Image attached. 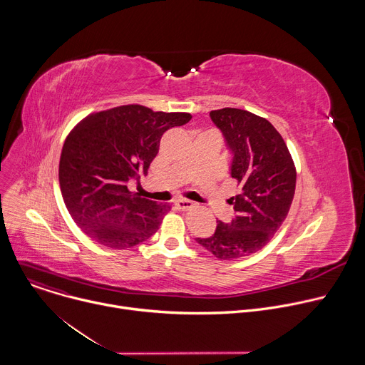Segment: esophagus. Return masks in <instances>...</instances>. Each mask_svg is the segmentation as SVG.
Segmentation results:
<instances>
[{
	"instance_id": "34e87169",
	"label": "esophagus",
	"mask_w": 365,
	"mask_h": 365,
	"mask_svg": "<svg viewBox=\"0 0 365 365\" xmlns=\"http://www.w3.org/2000/svg\"><path fill=\"white\" fill-rule=\"evenodd\" d=\"M175 205H176V207H178L179 211H189V210H192V207L195 206V203L192 200H187V199H178L175 202Z\"/></svg>"
}]
</instances>
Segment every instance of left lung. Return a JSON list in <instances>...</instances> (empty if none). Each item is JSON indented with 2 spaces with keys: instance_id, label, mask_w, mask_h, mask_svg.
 I'll list each match as a JSON object with an SVG mask.
<instances>
[{
  "instance_id": "obj_1",
  "label": "left lung",
  "mask_w": 365,
  "mask_h": 365,
  "mask_svg": "<svg viewBox=\"0 0 365 365\" xmlns=\"http://www.w3.org/2000/svg\"><path fill=\"white\" fill-rule=\"evenodd\" d=\"M232 154L231 176L241 187L230 199L235 218L215 234L196 238L220 259L262 250L286 220L296 189V168L280 133L266 118L238 108L210 113Z\"/></svg>"
}]
</instances>
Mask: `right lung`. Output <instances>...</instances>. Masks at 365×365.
Instances as JSON below:
<instances>
[{"label":"right lung","instance_id":"1","mask_svg":"<svg viewBox=\"0 0 365 365\" xmlns=\"http://www.w3.org/2000/svg\"><path fill=\"white\" fill-rule=\"evenodd\" d=\"M192 118L187 113L121 106L89 114L65 140L59 183L76 225L93 241L124 250L159 230L169 203H155L128 189L147 175L162 135Z\"/></svg>","mask_w":365,"mask_h":365}]
</instances>
